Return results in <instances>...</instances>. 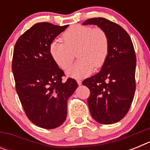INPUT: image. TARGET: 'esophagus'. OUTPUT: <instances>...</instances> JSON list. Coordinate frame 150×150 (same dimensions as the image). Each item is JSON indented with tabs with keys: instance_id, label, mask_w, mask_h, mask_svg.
Returning a JSON list of instances; mask_svg holds the SVG:
<instances>
[{
	"instance_id": "esophagus-1",
	"label": "esophagus",
	"mask_w": 150,
	"mask_h": 150,
	"mask_svg": "<svg viewBox=\"0 0 150 150\" xmlns=\"http://www.w3.org/2000/svg\"><path fill=\"white\" fill-rule=\"evenodd\" d=\"M76 82H77V83H78V85H79V86L82 85V80H81V79H76Z\"/></svg>"
}]
</instances>
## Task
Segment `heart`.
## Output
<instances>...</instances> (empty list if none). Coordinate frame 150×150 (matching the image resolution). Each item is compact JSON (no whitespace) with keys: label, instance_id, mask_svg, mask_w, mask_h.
Segmentation results:
<instances>
[{"label":"heart","instance_id":"heart-1","mask_svg":"<svg viewBox=\"0 0 150 150\" xmlns=\"http://www.w3.org/2000/svg\"><path fill=\"white\" fill-rule=\"evenodd\" d=\"M62 42L53 41L50 53L56 64L63 70L72 64L75 55L79 60L67 71L69 76L81 78L89 75L96 68L102 67L109 54V38L100 28H92L88 25H75L63 33Z\"/></svg>","mask_w":150,"mask_h":150}]
</instances>
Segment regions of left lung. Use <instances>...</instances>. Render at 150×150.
Returning a JSON list of instances; mask_svg holds the SVG:
<instances>
[{
	"instance_id": "1",
	"label": "left lung",
	"mask_w": 150,
	"mask_h": 150,
	"mask_svg": "<svg viewBox=\"0 0 150 150\" xmlns=\"http://www.w3.org/2000/svg\"><path fill=\"white\" fill-rule=\"evenodd\" d=\"M95 25L107 33L109 54L99 73L87 78L83 85L90 90L88 105L94 120L110 125L125 116L136 88V55L130 36L120 25L104 18H88L86 25Z\"/></svg>"
}]
</instances>
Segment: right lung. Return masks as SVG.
<instances>
[{"instance_id":"1","label":"right lung","mask_w":150,"mask_h":150,"mask_svg":"<svg viewBox=\"0 0 150 150\" xmlns=\"http://www.w3.org/2000/svg\"><path fill=\"white\" fill-rule=\"evenodd\" d=\"M68 25L37 23L17 40L13 50L12 71L26 116L36 125L46 129L59 127L67 117V102L77 88L52 59L50 46Z\"/></svg>"}]
</instances>
